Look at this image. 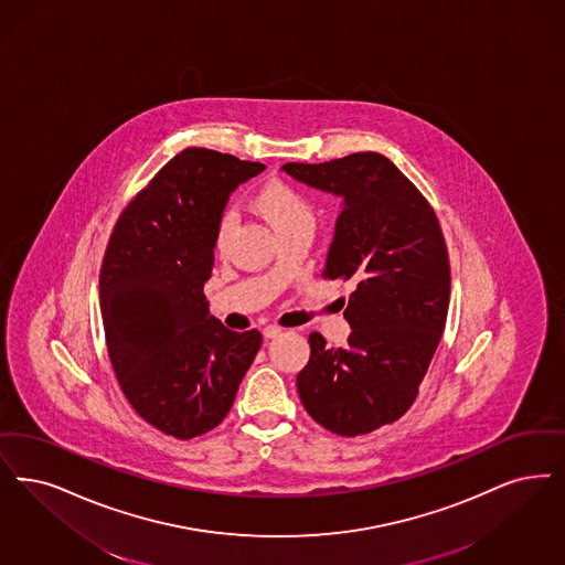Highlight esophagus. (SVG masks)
<instances>
[{
  "label": "esophagus",
  "mask_w": 565,
  "mask_h": 565,
  "mask_svg": "<svg viewBox=\"0 0 565 565\" xmlns=\"http://www.w3.org/2000/svg\"><path fill=\"white\" fill-rule=\"evenodd\" d=\"M281 334V328H277V326H267V328H263V337L265 339H277Z\"/></svg>",
  "instance_id": "obj_1"
}]
</instances>
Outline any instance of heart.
Returning <instances> with one entry per match:
<instances>
[{"label":"heart","mask_w":565,"mask_h":565,"mask_svg":"<svg viewBox=\"0 0 565 565\" xmlns=\"http://www.w3.org/2000/svg\"><path fill=\"white\" fill-rule=\"evenodd\" d=\"M254 205L258 212L269 221V225L275 228V233H281L292 226L309 225L313 226V210L311 203L302 193H298L294 186L281 181L267 182L265 186L258 189ZM235 226V214L225 212L216 226V249L225 252L228 237Z\"/></svg>","instance_id":"b5f03b06"}]
</instances>
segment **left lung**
<instances>
[{"label":"left lung","instance_id":"left-lung-1","mask_svg":"<svg viewBox=\"0 0 565 565\" xmlns=\"http://www.w3.org/2000/svg\"><path fill=\"white\" fill-rule=\"evenodd\" d=\"M281 170L342 200L323 277L355 284L342 302L347 344L309 337L298 395L321 427L365 435L406 414L429 370L450 305L446 242L429 202L381 153Z\"/></svg>","mask_w":565,"mask_h":565}]
</instances>
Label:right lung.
<instances>
[{
  "label": "right lung",
  "mask_w": 565,
  "mask_h": 565,
  "mask_svg": "<svg viewBox=\"0 0 565 565\" xmlns=\"http://www.w3.org/2000/svg\"><path fill=\"white\" fill-rule=\"evenodd\" d=\"M258 161L184 149L121 212L100 267V313L115 376L156 429L191 439L223 423L263 337L210 316L216 226Z\"/></svg>",
  "instance_id": "add662e5"
}]
</instances>
